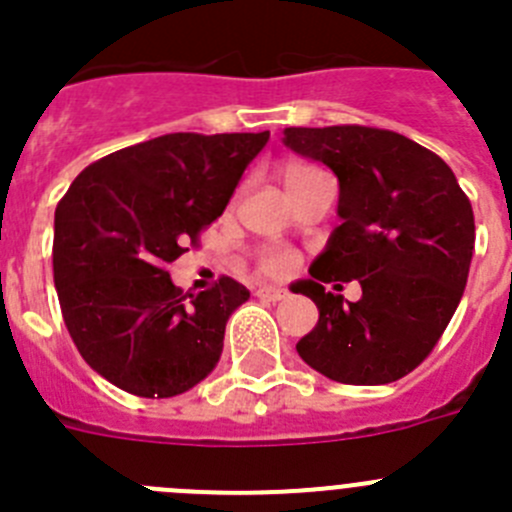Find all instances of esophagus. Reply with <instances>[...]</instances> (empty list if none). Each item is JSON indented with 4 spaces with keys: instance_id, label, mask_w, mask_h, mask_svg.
Instances as JSON below:
<instances>
[{
    "instance_id": "obj_1",
    "label": "esophagus",
    "mask_w": 512,
    "mask_h": 512,
    "mask_svg": "<svg viewBox=\"0 0 512 512\" xmlns=\"http://www.w3.org/2000/svg\"><path fill=\"white\" fill-rule=\"evenodd\" d=\"M256 297L264 302H279L287 297V292H284V289H274V287H261L259 292H256Z\"/></svg>"
}]
</instances>
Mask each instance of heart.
I'll use <instances>...</instances> for the list:
<instances>
[{"instance_id":"heart-1","label":"heart","mask_w":512,"mask_h":512,"mask_svg":"<svg viewBox=\"0 0 512 512\" xmlns=\"http://www.w3.org/2000/svg\"><path fill=\"white\" fill-rule=\"evenodd\" d=\"M318 176H323V174H320V171L315 169V166L305 164V161H287V164H284L282 169H279V179H282V184H284V189H287V194L297 192V189L305 187V184L312 182V179H318ZM284 264H287V261H284L282 256H269L264 266H266V271H271V274H277V271L284 269Z\"/></svg>"}]
</instances>
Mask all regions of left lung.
Here are the masks:
<instances>
[{
    "label": "left lung",
    "mask_w": 512,
    "mask_h": 512,
    "mask_svg": "<svg viewBox=\"0 0 512 512\" xmlns=\"http://www.w3.org/2000/svg\"><path fill=\"white\" fill-rule=\"evenodd\" d=\"M282 143L336 174L341 217L312 261V279L289 287L320 312L297 354L333 382H397L431 354L467 287V194L436 153L392 130L284 128ZM351 278L362 284L361 301L324 289Z\"/></svg>",
    "instance_id": "obj_1"
}]
</instances>
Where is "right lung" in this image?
<instances>
[{
  "instance_id": "right-lung-1",
  "label": "right lung",
  "mask_w": 512,
  "mask_h": 512,
  "mask_svg": "<svg viewBox=\"0 0 512 512\" xmlns=\"http://www.w3.org/2000/svg\"><path fill=\"white\" fill-rule=\"evenodd\" d=\"M264 133H171L99 158L53 220L63 320L94 372L138 397L192 390L223 354L228 318L251 297L223 277L182 295L166 266L223 215Z\"/></svg>"
}]
</instances>
